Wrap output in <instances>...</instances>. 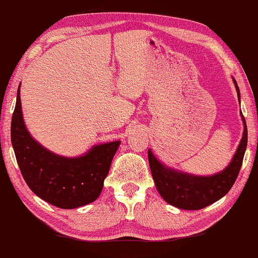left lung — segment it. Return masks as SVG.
I'll return each instance as SVG.
<instances>
[{
  "label": "left lung",
  "mask_w": 258,
  "mask_h": 258,
  "mask_svg": "<svg viewBox=\"0 0 258 258\" xmlns=\"http://www.w3.org/2000/svg\"><path fill=\"white\" fill-rule=\"evenodd\" d=\"M233 81L239 101V89L236 81L234 78ZM241 117L244 130L236 153L222 172L214 175L199 176L173 169L161 164L148 150V162L155 187L166 202L180 209L198 210L220 200L230 190L237 179L248 144V130L242 112Z\"/></svg>",
  "instance_id": "left-lung-1"
}]
</instances>
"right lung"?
Segmentation results:
<instances>
[{
	"instance_id": "1",
	"label": "right lung",
	"mask_w": 258,
	"mask_h": 258,
	"mask_svg": "<svg viewBox=\"0 0 258 258\" xmlns=\"http://www.w3.org/2000/svg\"><path fill=\"white\" fill-rule=\"evenodd\" d=\"M20 88L12 119V144L29 188L42 200L61 209L78 208L97 200L120 141L94 145L77 158L52 153L25 127Z\"/></svg>"
}]
</instances>
